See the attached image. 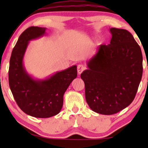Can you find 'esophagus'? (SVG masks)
Here are the masks:
<instances>
[{"mask_svg": "<svg viewBox=\"0 0 148 148\" xmlns=\"http://www.w3.org/2000/svg\"><path fill=\"white\" fill-rule=\"evenodd\" d=\"M86 69V67L84 65V64H79L77 66V72L79 74H81L83 72V71H84Z\"/></svg>", "mask_w": 148, "mask_h": 148, "instance_id": "34e87169", "label": "esophagus"}]
</instances>
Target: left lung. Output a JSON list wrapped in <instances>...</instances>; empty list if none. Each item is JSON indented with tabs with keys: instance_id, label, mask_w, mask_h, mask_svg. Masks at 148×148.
Segmentation results:
<instances>
[{
	"instance_id": "left-lung-1",
	"label": "left lung",
	"mask_w": 148,
	"mask_h": 148,
	"mask_svg": "<svg viewBox=\"0 0 148 148\" xmlns=\"http://www.w3.org/2000/svg\"><path fill=\"white\" fill-rule=\"evenodd\" d=\"M109 45H100L81 74L88 106L99 114L112 115L133 101L143 74L141 49L125 29L111 28Z\"/></svg>"
}]
</instances>
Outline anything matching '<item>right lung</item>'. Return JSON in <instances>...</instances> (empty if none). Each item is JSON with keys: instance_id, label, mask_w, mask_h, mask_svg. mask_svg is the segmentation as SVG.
I'll return each mask as SVG.
<instances>
[{"instance_id": "right-lung-1", "label": "right lung", "mask_w": 148, "mask_h": 148, "mask_svg": "<svg viewBox=\"0 0 148 148\" xmlns=\"http://www.w3.org/2000/svg\"><path fill=\"white\" fill-rule=\"evenodd\" d=\"M45 30L31 26L21 34L12 52L9 67L10 88L18 107L26 114L41 118L59 113L64 93L77 76L76 65L45 80H35L26 72L23 58L29 41L43 36Z\"/></svg>"}]
</instances>
